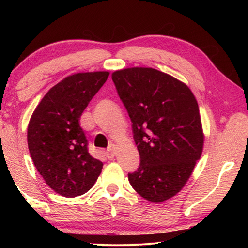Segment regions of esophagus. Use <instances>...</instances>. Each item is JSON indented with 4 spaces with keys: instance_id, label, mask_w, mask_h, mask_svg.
Segmentation results:
<instances>
[{
    "instance_id": "esophagus-1",
    "label": "esophagus",
    "mask_w": 248,
    "mask_h": 248,
    "mask_svg": "<svg viewBox=\"0 0 248 248\" xmlns=\"http://www.w3.org/2000/svg\"><path fill=\"white\" fill-rule=\"evenodd\" d=\"M115 155H116V145L110 144L106 151V156L107 158H114Z\"/></svg>"
}]
</instances>
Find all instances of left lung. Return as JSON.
Masks as SVG:
<instances>
[{
  "mask_svg": "<svg viewBox=\"0 0 248 248\" xmlns=\"http://www.w3.org/2000/svg\"><path fill=\"white\" fill-rule=\"evenodd\" d=\"M111 78L140 154L129 183L152 202L170 199L182 190L202 153L198 103L186 84L152 68L115 71Z\"/></svg>",
  "mask_w": 248,
  "mask_h": 248,
  "instance_id": "1",
  "label": "left lung"
}]
</instances>
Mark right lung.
Returning <instances> with one entry per match:
<instances>
[{"mask_svg":"<svg viewBox=\"0 0 248 248\" xmlns=\"http://www.w3.org/2000/svg\"><path fill=\"white\" fill-rule=\"evenodd\" d=\"M108 75L99 71L66 77L49 90L29 120L33 164L46 184L63 197L85 194L102 173L103 163L90 154L78 120Z\"/></svg>","mask_w":248,"mask_h":248,"instance_id":"right-lung-1","label":"right lung"}]
</instances>
